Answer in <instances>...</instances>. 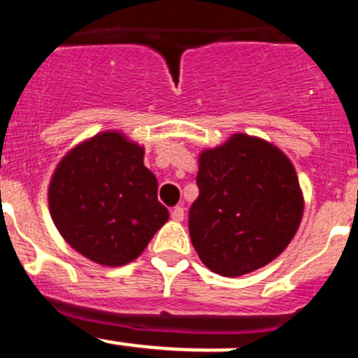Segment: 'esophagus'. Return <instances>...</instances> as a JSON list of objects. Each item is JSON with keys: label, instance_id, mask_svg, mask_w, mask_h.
I'll use <instances>...</instances> for the list:
<instances>
[{"label": "esophagus", "instance_id": "34e87169", "mask_svg": "<svg viewBox=\"0 0 358 358\" xmlns=\"http://www.w3.org/2000/svg\"><path fill=\"white\" fill-rule=\"evenodd\" d=\"M183 217H185V210H183L182 206L173 208V211H171V218H173V220H175V222H182Z\"/></svg>", "mask_w": 358, "mask_h": 358}]
</instances>
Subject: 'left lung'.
<instances>
[{
	"label": "left lung",
	"mask_w": 358,
	"mask_h": 358,
	"mask_svg": "<svg viewBox=\"0 0 358 358\" xmlns=\"http://www.w3.org/2000/svg\"><path fill=\"white\" fill-rule=\"evenodd\" d=\"M199 196L189 213L204 266L227 278L248 275L289 246L304 213L292 161L271 141L234 133L197 157Z\"/></svg>",
	"instance_id": "left-lung-1"
}]
</instances>
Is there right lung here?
I'll return each mask as SVG.
<instances>
[{
  "mask_svg": "<svg viewBox=\"0 0 358 358\" xmlns=\"http://www.w3.org/2000/svg\"><path fill=\"white\" fill-rule=\"evenodd\" d=\"M143 155V145L122 131H101L66 152L52 173V222L92 262H133L168 222V210L157 201V178Z\"/></svg>",
  "mask_w": 358,
  "mask_h": 358,
  "instance_id": "right-lung-1",
  "label": "right lung"
}]
</instances>
